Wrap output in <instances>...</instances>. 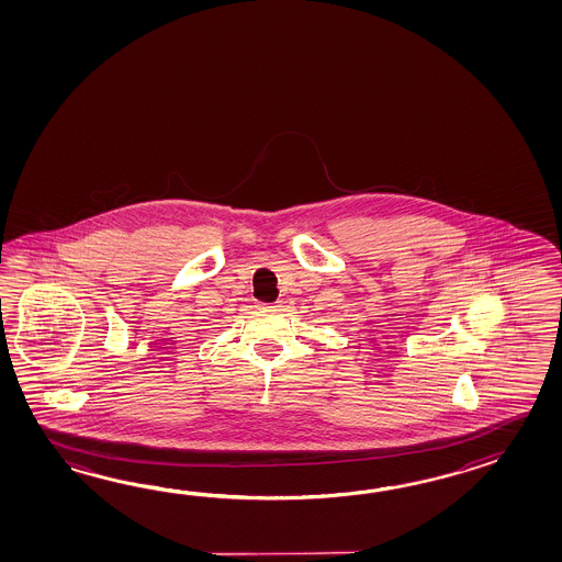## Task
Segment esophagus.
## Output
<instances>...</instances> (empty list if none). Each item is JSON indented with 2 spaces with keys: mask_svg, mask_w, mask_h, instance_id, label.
I'll list each match as a JSON object with an SVG mask.
<instances>
[{
  "mask_svg": "<svg viewBox=\"0 0 562 562\" xmlns=\"http://www.w3.org/2000/svg\"><path fill=\"white\" fill-rule=\"evenodd\" d=\"M281 307H283V305H281V301H277V303H271V305H267V307H265V310H267V311H281Z\"/></svg>",
  "mask_w": 562,
  "mask_h": 562,
  "instance_id": "34e87169",
  "label": "esophagus"
}]
</instances>
